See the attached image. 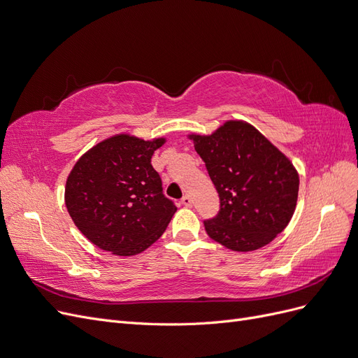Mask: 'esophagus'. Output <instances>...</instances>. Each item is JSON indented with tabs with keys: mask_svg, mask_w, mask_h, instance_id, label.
I'll use <instances>...</instances> for the list:
<instances>
[{
	"mask_svg": "<svg viewBox=\"0 0 358 358\" xmlns=\"http://www.w3.org/2000/svg\"><path fill=\"white\" fill-rule=\"evenodd\" d=\"M182 206H187V208H190L192 206V199H190V196H182V199H181V202H180Z\"/></svg>",
	"mask_w": 358,
	"mask_h": 358,
	"instance_id": "esophagus-1",
	"label": "esophagus"
}]
</instances>
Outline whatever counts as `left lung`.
Wrapping results in <instances>:
<instances>
[{"label": "left lung", "mask_w": 358, "mask_h": 358, "mask_svg": "<svg viewBox=\"0 0 358 358\" xmlns=\"http://www.w3.org/2000/svg\"><path fill=\"white\" fill-rule=\"evenodd\" d=\"M220 196V213L203 221L210 239L234 252L268 245L292 218L299 190L290 159L242 119L213 134H189Z\"/></svg>", "instance_id": "left-lung-1"}]
</instances>
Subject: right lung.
<instances>
[{
    "instance_id": "right-lung-1",
    "label": "right lung",
    "mask_w": 358,
    "mask_h": 358,
    "mask_svg": "<svg viewBox=\"0 0 358 358\" xmlns=\"http://www.w3.org/2000/svg\"><path fill=\"white\" fill-rule=\"evenodd\" d=\"M165 143V137L115 134L78 159L66 180L64 203L92 245L131 257L164 234L177 206L162 193L152 156Z\"/></svg>"
}]
</instances>
